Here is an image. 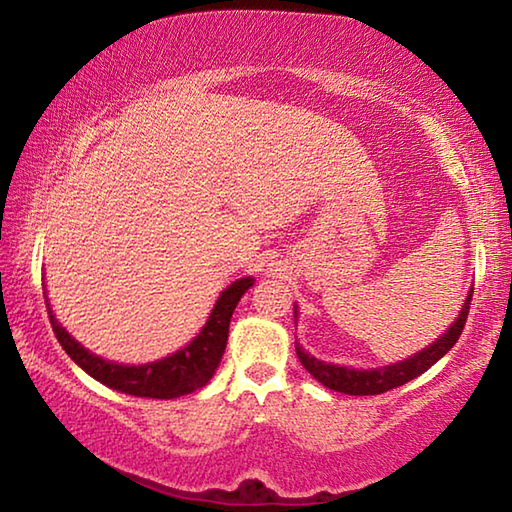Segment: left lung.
I'll return each instance as SVG.
<instances>
[{
  "instance_id": "8db88e82",
  "label": "left lung",
  "mask_w": 512,
  "mask_h": 512,
  "mask_svg": "<svg viewBox=\"0 0 512 512\" xmlns=\"http://www.w3.org/2000/svg\"><path fill=\"white\" fill-rule=\"evenodd\" d=\"M472 293H474V284H472V291L467 293L461 314H458L452 327H449L438 341H433L429 348H424L422 352L413 354V357L404 359L400 363H391V366L372 368V370L334 366V363H325V361H318L316 357H311L309 352L300 348L298 341H296V354H298L302 366H305L311 375H314V379H318L320 384L332 388V391H336V393L381 395V393L391 391V388L402 386V384H406V381H411L418 375H422L424 370H429L433 363H436L438 359H443L445 354L454 348V343L458 341V336H461L463 327H465L467 314H470ZM296 316H298V311H296Z\"/></svg>"
}]
</instances>
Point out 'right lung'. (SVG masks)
I'll list each match as a JSON object with an SVG mask.
<instances>
[{"label":"right lung","instance_id":"obj_1","mask_svg":"<svg viewBox=\"0 0 512 512\" xmlns=\"http://www.w3.org/2000/svg\"><path fill=\"white\" fill-rule=\"evenodd\" d=\"M253 282V277H241V280L232 282L216 300L205 327L192 343L173 352L171 357L144 363V366H121V363L106 361L85 350L81 343H76L65 332V327L51 314L49 305L47 309L58 343L63 345V350L72 357L76 366H81L90 377L126 395L171 400V397L198 391L212 379L225 352V343H228L232 311H235L241 296L253 287Z\"/></svg>","mask_w":512,"mask_h":512}]
</instances>
